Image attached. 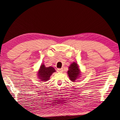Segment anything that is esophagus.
I'll return each instance as SVG.
<instances>
[{
    "label": "esophagus",
    "mask_w": 120,
    "mask_h": 120,
    "mask_svg": "<svg viewBox=\"0 0 120 120\" xmlns=\"http://www.w3.org/2000/svg\"><path fill=\"white\" fill-rule=\"evenodd\" d=\"M57 71L58 72H62L63 71V68H61V69H57Z\"/></svg>",
    "instance_id": "34e87169"
}]
</instances>
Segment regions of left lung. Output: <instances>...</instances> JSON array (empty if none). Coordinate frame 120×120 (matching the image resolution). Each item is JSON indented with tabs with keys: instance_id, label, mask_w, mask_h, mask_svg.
<instances>
[{
	"instance_id": "obj_1",
	"label": "left lung",
	"mask_w": 120,
	"mask_h": 120,
	"mask_svg": "<svg viewBox=\"0 0 120 120\" xmlns=\"http://www.w3.org/2000/svg\"><path fill=\"white\" fill-rule=\"evenodd\" d=\"M68 74L71 81L74 82L78 78H79L80 75V71L79 68L77 63L74 62L70 65L69 70L68 71Z\"/></svg>"
}]
</instances>
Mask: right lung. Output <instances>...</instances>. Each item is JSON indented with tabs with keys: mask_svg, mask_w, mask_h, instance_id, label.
Returning <instances> with one entry per match:
<instances>
[{
	"mask_svg": "<svg viewBox=\"0 0 120 120\" xmlns=\"http://www.w3.org/2000/svg\"><path fill=\"white\" fill-rule=\"evenodd\" d=\"M54 72H55V70L54 68L51 66L45 67L44 65L42 64L39 70L38 75L41 81H48L50 78V76Z\"/></svg>",
	"mask_w": 120,
	"mask_h": 120,
	"instance_id": "obj_1",
	"label": "right lung"
}]
</instances>
